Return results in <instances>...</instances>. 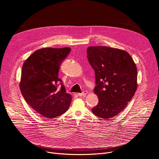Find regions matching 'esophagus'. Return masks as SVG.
<instances>
[{
  "mask_svg": "<svg viewBox=\"0 0 159 159\" xmlns=\"http://www.w3.org/2000/svg\"><path fill=\"white\" fill-rule=\"evenodd\" d=\"M88 93V92L87 91V90H85V91H84L83 93H79L78 94V95L79 96H83V97H85L86 95H87V94Z\"/></svg>",
  "mask_w": 159,
  "mask_h": 159,
  "instance_id": "34e87169",
  "label": "esophagus"
}]
</instances>
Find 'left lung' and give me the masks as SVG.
Here are the masks:
<instances>
[{"instance_id":"left-lung-1","label":"left lung","mask_w":159,"mask_h":159,"mask_svg":"<svg viewBox=\"0 0 159 159\" xmlns=\"http://www.w3.org/2000/svg\"><path fill=\"white\" fill-rule=\"evenodd\" d=\"M87 59L95 72L94 93L99 102L92 109L101 118H113L130 101L137 89V69L126 51L107 47H89Z\"/></svg>"}]
</instances>
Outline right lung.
Masks as SVG:
<instances>
[{
    "mask_svg": "<svg viewBox=\"0 0 159 159\" xmlns=\"http://www.w3.org/2000/svg\"><path fill=\"white\" fill-rule=\"evenodd\" d=\"M70 51L69 47L41 48L30 55L22 65L20 92L26 102L44 117L60 116L70 106L72 96L66 93L58 72L61 62Z\"/></svg>",
    "mask_w": 159,
    "mask_h": 159,
    "instance_id": "add662e5",
    "label": "right lung"
}]
</instances>
